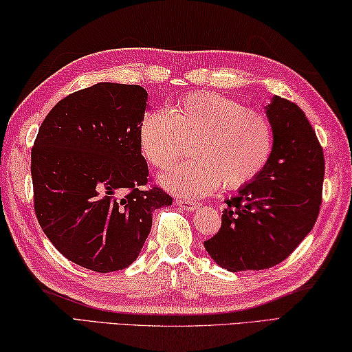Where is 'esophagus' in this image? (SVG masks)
<instances>
[{"label": "esophagus", "instance_id": "1", "mask_svg": "<svg viewBox=\"0 0 352 352\" xmlns=\"http://www.w3.org/2000/svg\"><path fill=\"white\" fill-rule=\"evenodd\" d=\"M177 206L178 207H182V208H184V210H188V212H193V210H197V208L201 206L199 203H197V201H193V199H186V198H177Z\"/></svg>", "mask_w": 352, "mask_h": 352}]
</instances>
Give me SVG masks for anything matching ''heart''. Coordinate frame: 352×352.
<instances>
[{
    "mask_svg": "<svg viewBox=\"0 0 352 352\" xmlns=\"http://www.w3.org/2000/svg\"><path fill=\"white\" fill-rule=\"evenodd\" d=\"M190 160L162 175L164 188L184 197H201L221 184L239 189L257 178L272 153L271 122L256 110L228 96L193 92L168 111H149L139 124L145 160L164 169L184 154Z\"/></svg>",
    "mask_w": 352,
    "mask_h": 352,
    "instance_id": "heart-1",
    "label": "heart"
}]
</instances>
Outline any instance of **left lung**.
Listing matches in <instances>:
<instances>
[{
	"instance_id": "left-lung-1",
	"label": "left lung",
	"mask_w": 352,
	"mask_h": 352,
	"mask_svg": "<svg viewBox=\"0 0 352 352\" xmlns=\"http://www.w3.org/2000/svg\"><path fill=\"white\" fill-rule=\"evenodd\" d=\"M265 109L274 134L269 162L226 201L219 231L204 242L208 256L230 272L281 263L310 233L322 203L325 160L309 119L276 95Z\"/></svg>"
}]
</instances>
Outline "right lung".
<instances>
[{
  "instance_id": "1",
  "label": "right lung",
  "mask_w": 352,
  "mask_h": 352,
  "mask_svg": "<svg viewBox=\"0 0 352 352\" xmlns=\"http://www.w3.org/2000/svg\"><path fill=\"white\" fill-rule=\"evenodd\" d=\"M148 94L138 85L98 83L51 109L32 149L34 212L57 251L95 272L129 267L172 198L142 190L148 164L139 124Z\"/></svg>"
}]
</instances>
